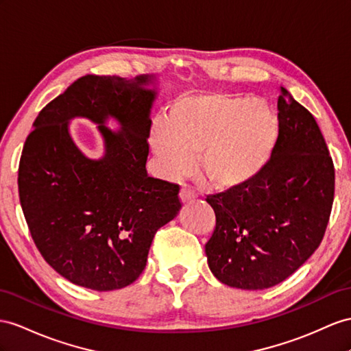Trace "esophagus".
<instances>
[{
    "instance_id": "obj_1",
    "label": "esophagus",
    "mask_w": 351,
    "mask_h": 351,
    "mask_svg": "<svg viewBox=\"0 0 351 351\" xmlns=\"http://www.w3.org/2000/svg\"><path fill=\"white\" fill-rule=\"evenodd\" d=\"M179 197H181V200H182V203H190V202H193L195 197H197V193L193 190L191 186H186V185H184L182 188H181V194H179Z\"/></svg>"
}]
</instances>
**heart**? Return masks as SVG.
I'll return each instance as SVG.
<instances>
[{
  "instance_id": "obj_1",
  "label": "heart",
  "mask_w": 351,
  "mask_h": 351,
  "mask_svg": "<svg viewBox=\"0 0 351 351\" xmlns=\"http://www.w3.org/2000/svg\"><path fill=\"white\" fill-rule=\"evenodd\" d=\"M278 120L264 101L221 92L186 93L152 125L151 143L161 172L178 176L199 154L203 178L218 190L249 182L271 156Z\"/></svg>"
}]
</instances>
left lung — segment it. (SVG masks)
Wrapping results in <instances>:
<instances>
[{
  "mask_svg": "<svg viewBox=\"0 0 351 351\" xmlns=\"http://www.w3.org/2000/svg\"><path fill=\"white\" fill-rule=\"evenodd\" d=\"M271 158L249 182L206 197L217 226L206 243L210 271L223 285L259 291L293 274L325 236L335 169L308 110L285 87Z\"/></svg>",
  "mask_w": 351,
  "mask_h": 351,
  "instance_id": "8db88e82",
  "label": "left lung"
}]
</instances>
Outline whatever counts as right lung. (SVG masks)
<instances>
[{"label":"right lung","instance_id":"1","mask_svg":"<svg viewBox=\"0 0 351 351\" xmlns=\"http://www.w3.org/2000/svg\"><path fill=\"white\" fill-rule=\"evenodd\" d=\"M151 75H84L43 108L23 145L19 199L35 246L71 283L99 292L133 283L160 227L179 209V185L148 176ZM74 116L99 124L101 160L87 159L67 130ZM108 116L122 124L104 128Z\"/></svg>","mask_w":351,"mask_h":351}]
</instances>
